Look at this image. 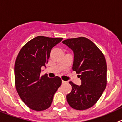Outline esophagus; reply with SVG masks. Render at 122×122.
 <instances>
[{
	"label": "esophagus",
	"mask_w": 122,
	"mask_h": 122,
	"mask_svg": "<svg viewBox=\"0 0 122 122\" xmlns=\"http://www.w3.org/2000/svg\"><path fill=\"white\" fill-rule=\"evenodd\" d=\"M66 83H67V82L65 81L62 80V84H66Z\"/></svg>",
	"instance_id": "esophagus-1"
}]
</instances>
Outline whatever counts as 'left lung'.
Masks as SVG:
<instances>
[{
    "label": "left lung",
    "instance_id": "8db88e82",
    "mask_svg": "<svg viewBox=\"0 0 122 122\" xmlns=\"http://www.w3.org/2000/svg\"><path fill=\"white\" fill-rule=\"evenodd\" d=\"M74 52L73 70L78 73L82 84L70 82L72 90L66 95L69 105L76 110L92 107L98 101L107 83V65L104 54L85 37L69 38L62 41Z\"/></svg>",
    "mask_w": 122,
    "mask_h": 122
}]
</instances>
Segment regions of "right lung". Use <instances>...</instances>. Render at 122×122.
<instances>
[{
    "mask_svg": "<svg viewBox=\"0 0 122 122\" xmlns=\"http://www.w3.org/2000/svg\"><path fill=\"white\" fill-rule=\"evenodd\" d=\"M62 38L38 36L21 48L15 64V86L18 95L30 109L41 111L51 105L54 95L62 84L58 76H41V66L48 62L52 48Z\"/></svg>",
    "mask_w": 122,
    "mask_h": 122,
    "instance_id": "add662e5",
    "label": "right lung"
}]
</instances>
